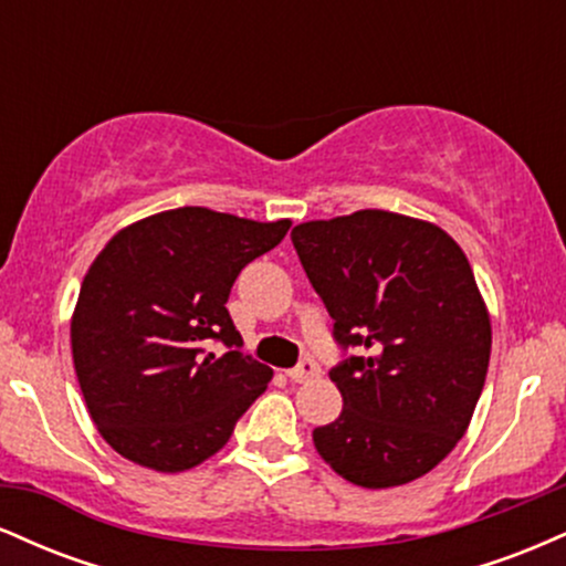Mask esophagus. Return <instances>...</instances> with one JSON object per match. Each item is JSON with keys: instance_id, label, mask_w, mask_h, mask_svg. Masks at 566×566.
Segmentation results:
<instances>
[{"instance_id": "obj_1", "label": "esophagus", "mask_w": 566, "mask_h": 566, "mask_svg": "<svg viewBox=\"0 0 566 566\" xmlns=\"http://www.w3.org/2000/svg\"><path fill=\"white\" fill-rule=\"evenodd\" d=\"M284 375H287V378H290L292 382H305V380L319 378V367H316L311 359H305V361H301V365H297V367L287 369V373H284Z\"/></svg>"}]
</instances>
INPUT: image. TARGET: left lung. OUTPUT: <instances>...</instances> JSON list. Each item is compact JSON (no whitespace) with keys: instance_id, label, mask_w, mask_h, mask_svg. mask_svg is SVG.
Wrapping results in <instances>:
<instances>
[{"instance_id":"left-lung-1","label":"left lung","mask_w":566,"mask_h":566,"mask_svg":"<svg viewBox=\"0 0 566 566\" xmlns=\"http://www.w3.org/2000/svg\"><path fill=\"white\" fill-rule=\"evenodd\" d=\"M305 274L356 346L329 378L337 420L314 447L346 482L388 490L426 476L454 450L490 367V311L460 244L428 220L359 210L292 229Z\"/></svg>"}]
</instances>
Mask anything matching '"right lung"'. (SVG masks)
I'll list each match as a JSON object with an SVG mask.
<instances>
[{
  "mask_svg": "<svg viewBox=\"0 0 566 566\" xmlns=\"http://www.w3.org/2000/svg\"><path fill=\"white\" fill-rule=\"evenodd\" d=\"M292 220L178 207L125 226L97 252L71 314L84 405L108 447L159 473L205 463L231 439L274 369L239 350L229 308L239 271ZM210 339L230 346L218 357Z\"/></svg>",
  "mask_w": 566,
  "mask_h": 566,
  "instance_id": "1",
  "label": "right lung"
}]
</instances>
